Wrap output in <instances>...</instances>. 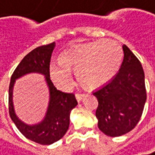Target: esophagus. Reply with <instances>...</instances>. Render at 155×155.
<instances>
[{
    "mask_svg": "<svg viewBox=\"0 0 155 155\" xmlns=\"http://www.w3.org/2000/svg\"><path fill=\"white\" fill-rule=\"evenodd\" d=\"M75 97H76V100H77L78 102H81L85 97V95L84 94H76Z\"/></svg>",
    "mask_w": 155,
    "mask_h": 155,
    "instance_id": "esophagus-1",
    "label": "esophagus"
}]
</instances>
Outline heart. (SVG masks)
I'll return each mask as SVG.
<instances>
[{"label":"heart","mask_w":155,"mask_h":155,"mask_svg":"<svg viewBox=\"0 0 155 155\" xmlns=\"http://www.w3.org/2000/svg\"><path fill=\"white\" fill-rule=\"evenodd\" d=\"M123 49L115 40H96L63 51L59 61H51L50 76L54 84L66 90L75 72L79 83L87 88H96L109 82L120 68Z\"/></svg>","instance_id":"b5f03b06"}]
</instances>
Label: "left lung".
<instances>
[{
    "label": "left lung",
    "instance_id": "left-lung-1",
    "mask_svg": "<svg viewBox=\"0 0 155 155\" xmlns=\"http://www.w3.org/2000/svg\"><path fill=\"white\" fill-rule=\"evenodd\" d=\"M118 73L93 91L98 100V128L110 137L124 135L140 121L147 100L145 74L140 60L125 45Z\"/></svg>",
    "mask_w": 155,
    "mask_h": 155
}]
</instances>
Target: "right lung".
<instances>
[{
  "mask_svg": "<svg viewBox=\"0 0 155 155\" xmlns=\"http://www.w3.org/2000/svg\"><path fill=\"white\" fill-rule=\"evenodd\" d=\"M55 45L53 42L29 52L14 71L8 89V110L12 121L25 138L41 145H51L66 134L68 130L71 111L78 104L74 94L57 90L51 81L49 65ZM30 73L44 75L49 90V102L46 115L40 122L32 125L23 122L17 117L13 103L15 81Z\"/></svg>",
  "mask_w": 155,
  "mask_h": 155,
  "instance_id": "obj_1",
  "label": "right lung"
}]
</instances>
